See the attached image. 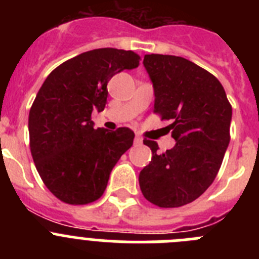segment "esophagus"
<instances>
[{
  "mask_svg": "<svg viewBox=\"0 0 259 259\" xmlns=\"http://www.w3.org/2000/svg\"><path fill=\"white\" fill-rule=\"evenodd\" d=\"M135 144H136V145H141V144H143V139L136 135V136H135Z\"/></svg>",
  "mask_w": 259,
  "mask_h": 259,
  "instance_id": "obj_1",
  "label": "esophagus"
}]
</instances>
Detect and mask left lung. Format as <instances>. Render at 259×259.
<instances>
[{
    "mask_svg": "<svg viewBox=\"0 0 259 259\" xmlns=\"http://www.w3.org/2000/svg\"><path fill=\"white\" fill-rule=\"evenodd\" d=\"M144 66L154 88V113L172 120V149L158 152L139 175L144 197L159 207H179L209 188L230 144L232 107L219 80L183 57L146 54Z\"/></svg>",
    "mask_w": 259,
    "mask_h": 259,
    "instance_id": "1",
    "label": "left lung"
}]
</instances>
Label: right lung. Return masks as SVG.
<instances>
[{"instance_id": "right-lung-1", "label": "right lung", "mask_w": 259, "mask_h": 259, "mask_svg": "<svg viewBox=\"0 0 259 259\" xmlns=\"http://www.w3.org/2000/svg\"><path fill=\"white\" fill-rule=\"evenodd\" d=\"M139 61L132 50H89L54 68L41 85L29 110V146L41 179L58 200H98L113 167L134 144L130 128L95 130L91 115L105 109L109 80Z\"/></svg>"}]
</instances>
